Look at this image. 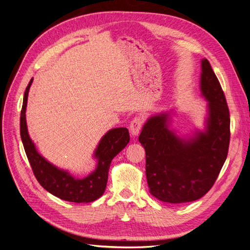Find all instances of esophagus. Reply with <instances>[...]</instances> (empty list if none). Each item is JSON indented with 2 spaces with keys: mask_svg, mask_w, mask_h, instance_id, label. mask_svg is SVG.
<instances>
[{
  "mask_svg": "<svg viewBox=\"0 0 250 250\" xmlns=\"http://www.w3.org/2000/svg\"><path fill=\"white\" fill-rule=\"evenodd\" d=\"M142 124H143V118L141 116H136L132 120L131 125H130V132L133 137L138 136L141 127H142Z\"/></svg>",
  "mask_w": 250,
  "mask_h": 250,
  "instance_id": "obj_1",
  "label": "esophagus"
}]
</instances>
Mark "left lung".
I'll use <instances>...</instances> for the list:
<instances>
[{"instance_id":"1","label":"left lung","mask_w":250,"mask_h":250,"mask_svg":"<svg viewBox=\"0 0 250 250\" xmlns=\"http://www.w3.org/2000/svg\"><path fill=\"white\" fill-rule=\"evenodd\" d=\"M200 91L208 101L205 131L182 138L169 128V113H160L147 119L139 136L146 149L149 192L164 203H189L203 197L218 178L228 157L229 107L207 59L201 60Z\"/></svg>"}]
</instances>
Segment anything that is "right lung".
I'll use <instances>...</instances> for the list:
<instances>
[{"instance_id": "1", "label": "right lung", "mask_w": 250, "mask_h": 250, "mask_svg": "<svg viewBox=\"0 0 250 250\" xmlns=\"http://www.w3.org/2000/svg\"><path fill=\"white\" fill-rule=\"evenodd\" d=\"M32 82L33 79H31L23 94L20 126L23 148L36 180L47 192L63 200L78 204L96 200L106 189L111 161L130 141L128 130L126 127H115L104 134L93 155L98 160L96 168L86 178L76 179L68 171L46 161L37 151L35 144L30 138L26 122V108Z\"/></svg>"}]
</instances>
